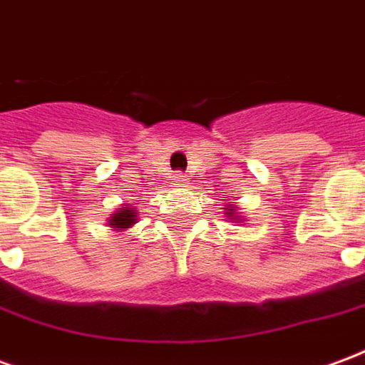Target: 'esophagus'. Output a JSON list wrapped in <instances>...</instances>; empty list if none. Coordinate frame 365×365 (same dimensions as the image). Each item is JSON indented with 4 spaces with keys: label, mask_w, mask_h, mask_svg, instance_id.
Returning <instances> with one entry per match:
<instances>
[{
    "label": "esophagus",
    "mask_w": 365,
    "mask_h": 365,
    "mask_svg": "<svg viewBox=\"0 0 365 365\" xmlns=\"http://www.w3.org/2000/svg\"><path fill=\"white\" fill-rule=\"evenodd\" d=\"M172 180H174L175 185H183V183H185V175L180 174V172H175V174L172 175Z\"/></svg>",
    "instance_id": "obj_1"
}]
</instances>
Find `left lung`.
Returning <instances> with one entry per match:
<instances>
[{"instance_id":"8db88e82","label":"left lung","mask_w":365,"mask_h":365,"mask_svg":"<svg viewBox=\"0 0 365 365\" xmlns=\"http://www.w3.org/2000/svg\"><path fill=\"white\" fill-rule=\"evenodd\" d=\"M232 211H235V209H229V217H230V215H232Z\"/></svg>"}]
</instances>
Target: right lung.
Instances as JSON below:
<instances>
[{
    "label": "right lung",
    "mask_w": 365,
    "mask_h": 365,
    "mask_svg": "<svg viewBox=\"0 0 365 365\" xmlns=\"http://www.w3.org/2000/svg\"><path fill=\"white\" fill-rule=\"evenodd\" d=\"M109 222H111L113 229H117V230L128 229L130 225H135L136 222V215H135V211H130L128 207H125V209H119L117 213L113 215L111 221Z\"/></svg>",
    "instance_id": "obj_1"
}]
</instances>
